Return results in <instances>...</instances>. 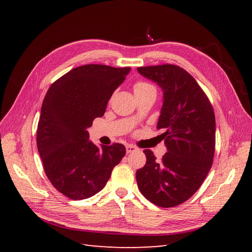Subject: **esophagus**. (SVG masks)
<instances>
[{
	"label": "esophagus",
	"mask_w": 252,
	"mask_h": 252,
	"mask_svg": "<svg viewBox=\"0 0 252 252\" xmlns=\"http://www.w3.org/2000/svg\"><path fill=\"white\" fill-rule=\"evenodd\" d=\"M126 153L127 154H131V153L136 152L137 151V147H135L134 145H126Z\"/></svg>",
	"instance_id": "obj_1"
}]
</instances>
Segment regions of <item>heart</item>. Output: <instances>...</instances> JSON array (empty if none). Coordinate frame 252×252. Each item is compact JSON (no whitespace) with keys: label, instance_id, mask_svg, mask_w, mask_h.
<instances>
[{"label":"heart","instance_id":"obj_1","mask_svg":"<svg viewBox=\"0 0 252 252\" xmlns=\"http://www.w3.org/2000/svg\"><path fill=\"white\" fill-rule=\"evenodd\" d=\"M133 92H134L135 96H142L149 93L156 94V88L149 82L143 81V80H138L134 84H133Z\"/></svg>","mask_w":252,"mask_h":252}]
</instances>
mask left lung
<instances>
[{"label": "left lung", "mask_w": 252, "mask_h": 252, "mask_svg": "<svg viewBox=\"0 0 252 252\" xmlns=\"http://www.w3.org/2000/svg\"><path fill=\"white\" fill-rule=\"evenodd\" d=\"M163 90L157 129L163 130L168 152L158 161L145 149L146 163L136 171L138 189L154 205L172 208L185 202L201 186L216 149V117L203 90L176 65L137 68Z\"/></svg>", "instance_id": "1"}]
</instances>
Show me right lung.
Segmentation results:
<instances>
[{
	"mask_svg": "<svg viewBox=\"0 0 252 252\" xmlns=\"http://www.w3.org/2000/svg\"><path fill=\"white\" fill-rule=\"evenodd\" d=\"M130 67L84 65L53 83L42 104L36 130L37 151L52 185L73 200L87 199L105 187L126 155L119 143L98 148L88 127L103 117L112 93Z\"/></svg>",
	"mask_w": 252,
	"mask_h": 252,
	"instance_id": "1",
	"label": "right lung"
}]
</instances>
